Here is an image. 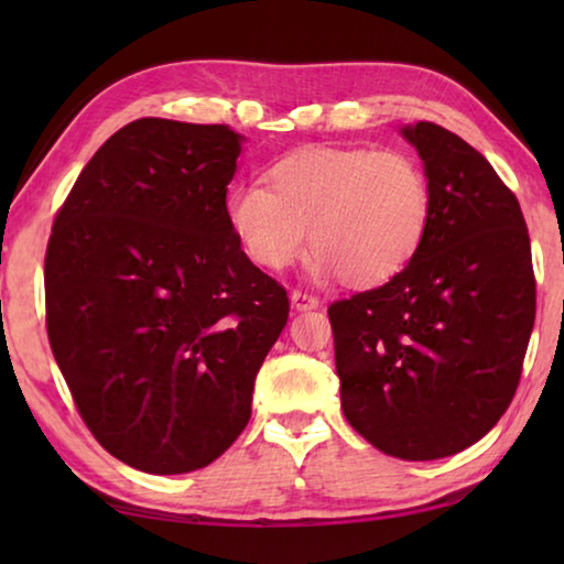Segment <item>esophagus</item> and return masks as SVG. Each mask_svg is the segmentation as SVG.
<instances>
[{
  "label": "esophagus",
  "instance_id": "1",
  "mask_svg": "<svg viewBox=\"0 0 564 564\" xmlns=\"http://www.w3.org/2000/svg\"><path fill=\"white\" fill-rule=\"evenodd\" d=\"M291 305H293V311L303 313V311H316L318 305H321V301L316 299V295H311V293L293 291V293H291Z\"/></svg>",
  "mask_w": 564,
  "mask_h": 564
}]
</instances>
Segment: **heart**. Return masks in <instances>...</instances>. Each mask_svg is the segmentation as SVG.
Here are the masks:
<instances>
[{
	"label": "heart",
	"instance_id": "heart-1",
	"mask_svg": "<svg viewBox=\"0 0 564 564\" xmlns=\"http://www.w3.org/2000/svg\"><path fill=\"white\" fill-rule=\"evenodd\" d=\"M433 214L423 166L398 149H305L269 169L263 186H236L226 218L253 263L269 271L316 248V279L340 273L350 285H378L415 259Z\"/></svg>",
	"mask_w": 564,
	"mask_h": 564
}]
</instances>
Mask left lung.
Returning a JSON list of instances; mask_svg holds the SVG:
<instances>
[{"mask_svg": "<svg viewBox=\"0 0 564 564\" xmlns=\"http://www.w3.org/2000/svg\"><path fill=\"white\" fill-rule=\"evenodd\" d=\"M433 194L425 241L380 289L328 308L340 405L380 453L437 460L488 435L518 390L534 273L518 198L431 121L400 129Z\"/></svg>", "mask_w": 564, "mask_h": 564, "instance_id": "left-lung-1", "label": "left lung"}]
</instances>
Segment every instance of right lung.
Wrapping results in <instances>:
<instances>
[{
  "mask_svg": "<svg viewBox=\"0 0 564 564\" xmlns=\"http://www.w3.org/2000/svg\"><path fill=\"white\" fill-rule=\"evenodd\" d=\"M243 137L139 119L76 178L46 246V333L94 437L178 475L224 455L289 321V295L241 251L226 191Z\"/></svg>",
  "mask_w": 564,
  "mask_h": 564,
  "instance_id": "1",
  "label": "right lung"
}]
</instances>
